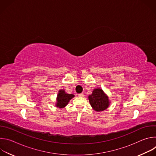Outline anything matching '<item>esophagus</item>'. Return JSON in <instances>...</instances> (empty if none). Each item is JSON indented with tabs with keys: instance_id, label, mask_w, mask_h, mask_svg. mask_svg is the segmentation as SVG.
Masks as SVG:
<instances>
[{
	"instance_id": "1",
	"label": "esophagus",
	"mask_w": 156,
	"mask_h": 156,
	"mask_svg": "<svg viewBox=\"0 0 156 156\" xmlns=\"http://www.w3.org/2000/svg\"><path fill=\"white\" fill-rule=\"evenodd\" d=\"M78 96H79V97H81V98H83V97H84V94H83V93L78 94Z\"/></svg>"
}]
</instances>
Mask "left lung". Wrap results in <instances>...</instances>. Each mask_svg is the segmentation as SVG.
Wrapping results in <instances>:
<instances>
[{
  "instance_id": "left-lung-1",
  "label": "left lung",
  "mask_w": 156,
  "mask_h": 156,
  "mask_svg": "<svg viewBox=\"0 0 156 156\" xmlns=\"http://www.w3.org/2000/svg\"><path fill=\"white\" fill-rule=\"evenodd\" d=\"M88 99L93 108L98 112L105 110L110 104L108 96L101 88L94 89Z\"/></svg>"
}]
</instances>
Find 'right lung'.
Returning a JSON list of instances; mask_svg holds the SVG:
<instances>
[{
	"label": "right lung",
	"mask_w": 156,
	"mask_h": 156,
	"mask_svg": "<svg viewBox=\"0 0 156 156\" xmlns=\"http://www.w3.org/2000/svg\"><path fill=\"white\" fill-rule=\"evenodd\" d=\"M73 97H75V95L66 93L64 90H60L57 97V102L55 104L56 107L60 108H64Z\"/></svg>",
	"instance_id": "right-lung-1"
}]
</instances>
